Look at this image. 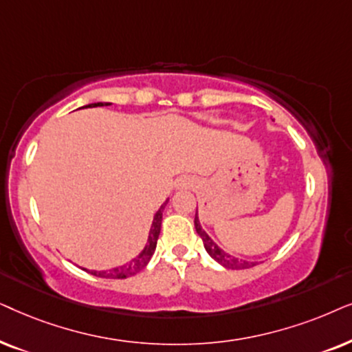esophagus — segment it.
Listing matches in <instances>:
<instances>
[{
  "label": "esophagus",
  "instance_id": "1",
  "mask_svg": "<svg viewBox=\"0 0 352 352\" xmlns=\"http://www.w3.org/2000/svg\"><path fill=\"white\" fill-rule=\"evenodd\" d=\"M184 185H186V184H184Z\"/></svg>",
  "mask_w": 352,
  "mask_h": 352
}]
</instances>
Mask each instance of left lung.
Instances as JSON below:
<instances>
[{
	"instance_id": "obj_1",
	"label": "left lung",
	"mask_w": 352,
	"mask_h": 352,
	"mask_svg": "<svg viewBox=\"0 0 352 352\" xmlns=\"http://www.w3.org/2000/svg\"><path fill=\"white\" fill-rule=\"evenodd\" d=\"M195 228H196V233H198V235L201 236V240H203L204 248H206V251H208V254L212 257L214 261H217L220 265H223L225 269L240 270V269H250V267L256 265V262L238 259V257L228 254V252H225L222 248H219L217 245H215L212 238H210L208 233L203 230V227H201L199 217H198V210H196V215H195Z\"/></svg>"
}]
</instances>
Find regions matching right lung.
Returning <instances> with one entry per match:
<instances>
[{"instance_id":"add662e5","label":"right lung","mask_w":352,"mask_h":352,"mask_svg":"<svg viewBox=\"0 0 352 352\" xmlns=\"http://www.w3.org/2000/svg\"><path fill=\"white\" fill-rule=\"evenodd\" d=\"M109 104L111 102H93V104H88L83 107H98V106H109ZM167 201L161 206V208H159L156 215H154L151 228H149V236H148L146 246H144V250L140 252L135 259L127 262L125 265L114 267V269H111V270H101V272L90 270V274L96 275V277H101V278H127V277H132V275H135V274H138V272L148 264L149 259H151V256L154 254V250H156L159 233H161L162 212H164V208H166ZM83 270H87V269H83Z\"/></svg>"}]
</instances>
